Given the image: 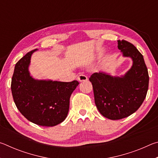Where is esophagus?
Returning a JSON list of instances; mask_svg holds the SVG:
<instances>
[{
	"label": "esophagus",
	"instance_id": "1",
	"mask_svg": "<svg viewBox=\"0 0 158 158\" xmlns=\"http://www.w3.org/2000/svg\"><path fill=\"white\" fill-rule=\"evenodd\" d=\"M77 79H78L80 82L86 81H88V77L84 75V74H80V75H79L78 77H77Z\"/></svg>",
	"mask_w": 158,
	"mask_h": 158
}]
</instances>
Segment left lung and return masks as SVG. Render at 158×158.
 I'll return each instance as SVG.
<instances>
[{
  "label": "left lung",
  "mask_w": 158,
  "mask_h": 158,
  "mask_svg": "<svg viewBox=\"0 0 158 158\" xmlns=\"http://www.w3.org/2000/svg\"><path fill=\"white\" fill-rule=\"evenodd\" d=\"M118 48L123 56L132 60L129 70L120 77L99 72L89 78L98 111L111 120L122 119L135 113L145 100L149 82L148 69L137 48L125 40H118Z\"/></svg>",
  "instance_id": "left-lung-1"
}]
</instances>
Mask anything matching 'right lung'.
Wrapping results in <instances>:
<instances>
[{
    "label": "right lung",
    "mask_w": 158,
    "mask_h": 158,
    "mask_svg": "<svg viewBox=\"0 0 158 158\" xmlns=\"http://www.w3.org/2000/svg\"><path fill=\"white\" fill-rule=\"evenodd\" d=\"M34 49L16 63L11 83L15 103L26 119L41 126L52 127L68 116L69 98L79 83L35 79L29 65Z\"/></svg>",
    "instance_id": "obj_1"
}]
</instances>
